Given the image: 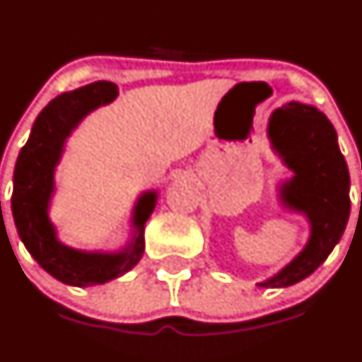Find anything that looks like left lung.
Instances as JSON below:
<instances>
[{
    "label": "left lung",
    "instance_id": "8db88e82",
    "mask_svg": "<svg viewBox=\"0 0 362 362\" xmlns=\"http://www.w3.org/2000/svg\"><path fill=\"white\" fill-rule=\"evenodd\" d=\"M269 147L293 177L276 182L280 206L308 222V240L259 287L282 289L312 275L341 240L350 215V175L333 124L319 108L291 101L272 112Z\"/></svg>",
    "mask_w": 362,
    "mask_h": 362
}]
</instances>
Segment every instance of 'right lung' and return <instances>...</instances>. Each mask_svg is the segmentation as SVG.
<instances>
[{
	"label": "right lung",
	"mask_w": 362,
	"mask_h": 362,
	"mask_svg": "<svg viewBox=\"0 0 362 362\" xmlns=\"http://www.w3.org/2000/svg\"><path fill=\"white\" fill-rule=\"evenodd\" d=\"M119 96L112 82L89 83L54 98L36 117L13 170L12 214L24 247L49 275L66 286L90 287L122 276L138 264L145 249V222L158 203V189L144 191L129 217V238L117 250H83L61 242L50 218L56 170L68 138L89 113Z\"/></svg>",
	"instance_id": "1"
}]
</instances>
